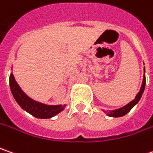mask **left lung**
Listing matches in <instances>:
<instances>
[{
	"label": "left lung",
	"instance_id": "8db88e82",
	"mask_svg": "<svg viewBox=\"0 0 153 153\" xmlns=\"http://www.w3.org/2000/svg\"><path fill=\"white\" fill-rule=\"evenodd\" d=\"M144 73H145V68H144ZM146 86V76L145 74L143 75V80H142V85H141V87H140V90L138 92V94L136 95V97H134V99L133 101H131L130 102L128 103L127 105H125L124 107L121 108H119V109H116V110H113V111H108L107 113V115L109 116V117H114V118H118V117H123L124 115H126L127 113H129V111L134 108V106L138 103V102L140 101V99L142 97V94L144 92V90H145Z\"/></svg>",
	"mask_w": 153,
	"mask_h": 153
}]
</instances>
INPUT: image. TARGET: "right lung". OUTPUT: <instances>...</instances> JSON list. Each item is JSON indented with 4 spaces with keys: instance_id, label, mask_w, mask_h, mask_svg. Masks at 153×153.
I'll use <instances>...</instances> for the list:
<instances>
[{
    "instance_id": "obj_1",
    "label": "right lung",
    "mask_w": 153,
    "mask_h": 153,
    "mask_svg": "<svg viewBox=\"0 0 153 153\" xmlns=\"http://www.w3.org/2000/svg\"><path fill=\"white\" fill-rule=\"evenodd\" d=\"M9 85L12 94L18 104L35 118L50 119L62 112L66 107V105H46L31 99L22 91L13 74H10Z\"/></svg>"
}]
</instances>
